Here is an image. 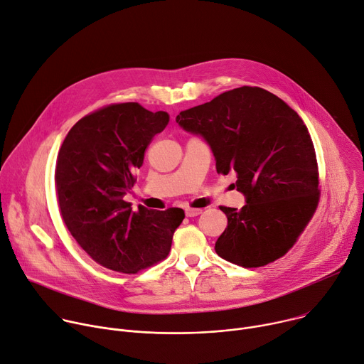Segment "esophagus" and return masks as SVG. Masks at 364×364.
Wrapping results in <instances>:
<instances>
[{"label": "esophagus", "instance_id": "1", "mask_svg": "<svg viewBox=\"0 0 364 364\" xmlns=\"http://www.w3.org/2000/svg\"><path fill=\"white\" fill-rule=\"evenodd\" d=\"M200 213H203V210H200V208H186V210H185L186 217H196V215H199Z\"/></svg>", "mask_w": 364, "mask_h": 364}]
</instances>
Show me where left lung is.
Wrapping results in <instances>:
<instances>
[{
    "mask_svg": "<svg viewBox=\"0 0 364 364\" xmlns=\"http://www.w3.org/2000/svg\"><path fill=\"white\" fill-rule=\"evenodd\" d=\"M176 123L211 146L217 173H237L243 208L220 207L228 224L215 243L224 260L262 267L285 256L314 217L319 173L302 118L259 87L227 91L179 112Z\"/></svg>",
    "mask_w": 364,
    "mask_h": 364,
    "instance_id": "1",
    "label": "left lung"
}]
</instances>
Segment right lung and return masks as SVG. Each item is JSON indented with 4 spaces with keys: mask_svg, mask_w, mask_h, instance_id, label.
Wrapping results in <instances>:
<instances>
[{
    "mask_svg": "<svg viewBox=\"0 0 364 364\" xmlns=\"http://www.w3.org/2000/svg\"><path fill=\"white\" fill-rule=\"evenodd\" d=\"M168 123L166 111L109 104L80 118L60 146L55 169L60 217L80 249L107 269L132 274L165 260L185 218L181 208L133 211L123 199L146 149Z\"/></svg>",
    "mask_w": 364,
    "mask_h": 364,
    "instance_id": "obj_1",
    "label": "right lung"
}]
</instances>
